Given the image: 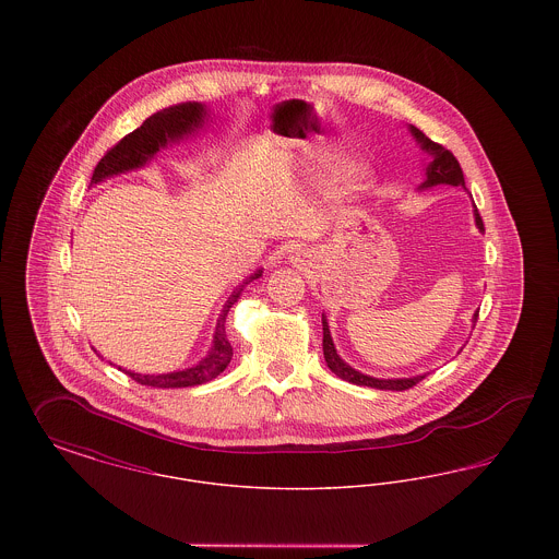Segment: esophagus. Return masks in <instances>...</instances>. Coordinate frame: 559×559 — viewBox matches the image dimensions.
<instances>
[{
    "label": "esophagus",
    "instance_id": "1",
    "mask_svg": "<svg viewBox=\"0 0 559 559\" xmlns=\"http://www.w3.org/2000/svg\"><path fill=\"white\" fill-rule=\"evenodd\" d=\"M295 260H297V258H295Z\"/></svg>",
    "mask_w": 559,
    "mask_h": 559
}]
</instances>
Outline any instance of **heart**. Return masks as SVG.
<instances>
[{"label":"heart","mask_w":559,"mask_h":559,"mask_svg":"<svg viewBox=\"0 0 559 559\" xmlns=\"http://www.w3.org/2000/svg\"><path fill=\"white\" fill-rule=\"evenodd\" d=\"M365 188V174L362 171H349L346 178H344V190L346 192H358Z\"/></svg>","instance_id":"obj_1"}]
</instances>
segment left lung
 I'll return each instance as SVG.
<instances>
[{
	"label": "left lung",
	"instance_id": "8db88e82",
	"mask_svg": "<svg viewBox=\"0 0 559 559\" xmlns=\"http://www.w3.org/2000/svg\"><path fill=\"white\" fill-rule=\"evenodd\" d=\"M411 133L415 135V140L421 144V148L426 151L427 155H431V160H429V165L426 167V182L419 188L436 187V185H451V187L465 188V178H463L461 165H459V160L454 159L451 151H447L442 144L429 140L426 133L417 130L415 126H411ZM474 215H476V226H478L479 230H484V222L479 217L478 207L474 210ZM476 320H478V312L474 314V324H476ZM322 352H324L326 367L335 372L337 377H342L344 381H349L354 385H367V388H377V390L402 392V390H408V388L417 385L426 377V374H417V377H408V379H377V377H371V374H365V372L352 369L347 362L340 358L337 349L333 346L331 331H329V324H326L324 314H322Z\"/></svg>",
	"mask_w": 559,
	"mask_h": 559
}]
</instances>
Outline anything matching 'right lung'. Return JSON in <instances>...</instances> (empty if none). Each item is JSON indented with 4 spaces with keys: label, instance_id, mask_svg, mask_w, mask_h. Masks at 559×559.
I'll use <instances>...</instances> for the list:
<instances>
[{
    "label": "right lung",
    "instance_id": "1",
    "mask_svg": "<svg viewBox=\"0 0 559 559\" xmlns=\"http://www.w3.org/2000/svg\"><path fill=\"white\" fill-rule=\"evenodd\" d=\"M205 117H207V108L201 103H180L151 115L138 130L121 138L110 151H107V155L100 159L92 174V185H98L110 176L132 171L146 165V160L153 159L157 151L167 146L169 142L182 140L188 133H194L199 128H203ZM260 276H262V270L251 274L242 285H239V289L228 297L215 326L212 349L197 367H190L187 371L163 372V374H140L126 369L123 371L140 385H151V388H192L215 379L230 365V358H233V346L226 337V326H224L228 310L239 299L242 287Z\"/></svg>",
    "mask_w": 559,
    "mask_h": 559
}]
</instances>
